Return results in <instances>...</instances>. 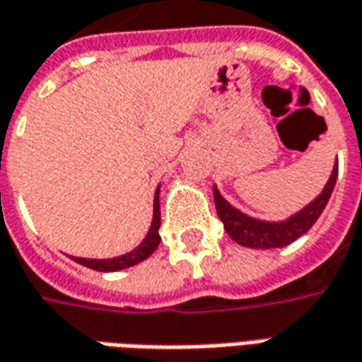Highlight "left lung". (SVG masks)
Returning <instances> with one entry per match:
<instances>
[{
  "mask_svg": "<svg viewBox=\"0 0 362 362\" xmlns=\"http://www.w3.org/2000/svg\"><path fill=\"white\" fill-rule=\"evenodd\" d=\"M337 168L339 164L335 163L333 173L329 180L322 189V194L315 199H312L304 209L296 211L294 216H290L284 221H262L255 217L247 216L233 207L227 199L219 194V189L214 186V199H216V209L219 219L223 221V227L227 235L239 243L243 247L249 249H280L286 247L290 243H294L298 237L312 229V225L317 221V217L322 216V211L327 206L331 198V192L335 188L337 182Z\"/></svg>",
  "mask_w": 362,
  "mask_h": 362,
  "instance_id": "left-lung-1",
  "label": "left lung"
}]
</instances>
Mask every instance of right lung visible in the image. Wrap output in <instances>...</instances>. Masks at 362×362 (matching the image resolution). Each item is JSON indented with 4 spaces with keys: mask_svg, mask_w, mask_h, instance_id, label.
I'll use <instances>...</instances> for the list:
<instances>
[{
    "mask_svg": "<svg viewBox=\"0 0 362 362\" xmlns=\"http://www.w3.org/2000/svg\"><path fill=\"white\" fill-rule=\"evenodd\" d=\"M158 194H160V186L155 192V202H153V223L146 237L141 241L139 247H135L133 251L125 252L121 257H113V259H82V257H70V259L88 267L92 270H100V272H115V270L129 269V267H135L139 262H143L148 259L153 252L156 251L158 243H160V235H158V227H160V202H158Z\"/></svg>",
    "mask_w": 362,
    "mask_h": 362,
    "instance_id": "obj_1",
    "label": "right lung"
}]
</instances>
